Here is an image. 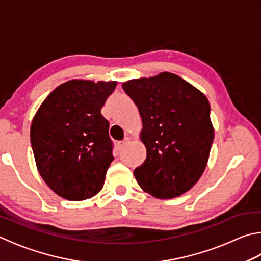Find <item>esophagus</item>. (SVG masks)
Returning a JSON list of instances; mask_svg holds the SVG:
<instances>
[{
	"instance_id": "esophagus-1",
	"label": "esophagus",
	"mask_w": 261,
	"mask_h": 261,
	"mask_svg": "<svg viewBox=\"0 0 261 261\" xmlns=\"http://www.w3.org/2000/svg\"><path fill=\"white\" fill-rule=\"evenodd\" d=\"M129 143H130V138H129V137H126V138H125L124 140L118 141V143H117V146H118V148H120V149H123V148H124V147H125L127 144H129Z\"/></svg>"
}]
</instances>
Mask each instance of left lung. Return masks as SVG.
Masks as SVG:
<instances>
[{
	"label": "left lung",
	"mask_w": 261,
	"mask_h": 261,
	"mask_svg": "<svg viewBox=\"0 0 261 261\" xmlns=\"http://www.w3.org/2000/svg\"><path fill=\"white\" fill-rule=\"evenodd\" d=\"M122 88L143 120L140 136L147 156L134 171L137 182L158 198L186 193L209 160L215 137L209 100L192 84L167 72L131 80Z\"/></svg>",
	"instance_id": "obj_1"
}]
</instances>
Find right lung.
Masks as SVG:
<instances>
[{
	"label": "right lung",
	"instance_id": "add662e5",
	"mask_svg": "<svg viewBox=\"0 0 261 261\" xmlns=\"http://www.w3.org/2000/svg\"><path fill=\"white\" fill-rule=\"evenodd\" d=\"M116 82L72 80L56 88L33 118L36 167L57 195L82 201L101 191L114 160L110 123L101 107Z\"/></svg>",
	"mask_w": 261,
	"mask_h": 261
}]
</instances>
